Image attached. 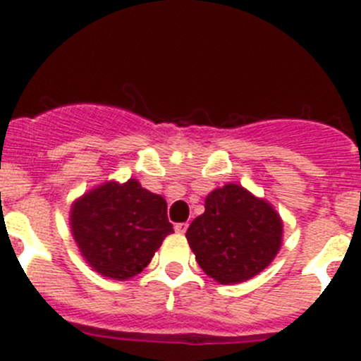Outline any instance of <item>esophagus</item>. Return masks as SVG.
I'll return each mask as SVG.
<instances>
[{
    "instance_id": "1",
    "label": "esophagus",
    "mask_w": 361,
    "mask_h": 361,
    "mask_svg": "<svg viewBox=\"0 0 361 361\" xmlns=\"http://www.w3.org/2000/svg\"><path fill=\"white\" fill-rule=\"evenodd\" d=\"M187 228H188L187 221H183V224H176V225H174V231H176L178 234H185V232H187Z\"/></svg>"
}]
</instances>
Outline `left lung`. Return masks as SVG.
Returning a JSON list of instances; mask_svg holds the SVG:
<instances>
[{"instance_id": "left-lung-1", "label": "left lung", "mask_w": 361, "mask_h": 361, "mask_svg": "<svg viewBox=\"0 0 361 361\" xmlns=\"http://www.w3.org/2000/svg\"><path fill=\"white\" fill-rule=\"evenodd\" d=\"M204 207L188 227L187 241L209 278L221 285L241 283L271 264L283 235L271 204L228 183L211 192Z\"/></svg>"}]
</instances>
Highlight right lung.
Returning <instances> with one entry per match:
<instances>
[{"instance_id": "right-lung-1", "label": "right lung", "mask_w": 361, "mask_h": 361, "mask_svg": "<svg viewBox=\"0 0 361 361\" xmlns=\"http://www.w3.org/2000/svg\"><path fill=\"white\" fill-rule=\"evenodd\" d=\"M71 231L99 274L123 281L150 264L173 225L164 197L129 180L101 185L73 204Z\"/></svg>"}]
</instances>
